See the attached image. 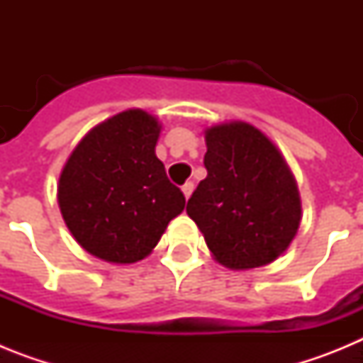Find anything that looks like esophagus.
I'll use <instances>...</instances> for the list:
<instances>
[{"mask_svg":"<svg viewBox=\"0 0 363 363\" xmlns=\"http://www.w3.org/2000/svg\"><path fill=\"white\" fill-rule=\"evenodd\" d=\"M192 191H194V184H192V182H187V184H185L184 187H182V192H184L185 200H189V198H191Z\"/></svg>","mask_w":363,"mask_h":363,"instance_id":"1","label":"esophagus"}]
</instances>
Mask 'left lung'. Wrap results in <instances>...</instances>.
Returning <instances> with one entry per match:
<instances>
[{"mask_svg":"<svg viewBox=\"0 0 363 363\" xmlns=\"http://www.w3.org/2000/svg\"><path fill=\"white\" fill-rule=\"evenodd\" d=\"M201 179L187 203L214 259L233 271L284 255L301 221L296 179L278 147L245 121L205 129Z\"/></svg>","mask_w":363,"mask_h":363,"instance_id":"left-lung-1","label":"left lung"}]
</instances>
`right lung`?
<instances>
[{"instance_id": "add662e5", "label": "right lung", "mask_w": 363, "mask_h": 363, "mask_svg": "<svg viewBox=\"0 0 363 363\" xmlns=\"http://www.w3.org/2000/svg\"><path fill=\"white\" fill-rule=\"evenodd\" d=\"M162 123L129 108L92 127L74 147L57 184V205L74 240L108 264H136L185 207L154 149Z\"/></svg>"}]
</instances>
